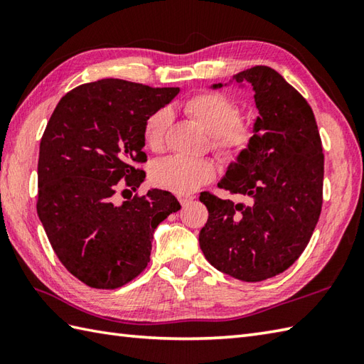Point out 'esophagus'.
<instances>
[{
	"label": "esophagus",
	"instance_id": "34e87169",
	"mask_svg": "<svg viewBox=\"0 0 364 364\" xmlns=\"http://www.w3.org/2000/svg\"><path fill=\"white\" fill-rule=\"evenodd\" d=\"M178 200H180V203H181V206L184 208V206H188L192 200H194V197H189V196H180L178 197Z\"/></svg>",
	"mask_w": 364,
	"mask_h": 364
}]
</instances>
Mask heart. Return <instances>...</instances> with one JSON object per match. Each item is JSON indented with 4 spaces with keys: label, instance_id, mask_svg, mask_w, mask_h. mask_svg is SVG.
<instances>
[{
    "label": "heart",
    "instance_id": "1",
    "mask_svg": "<svg viewBox=\"0 0 364 364\" xmlns=\"http://www.w3.org/2000/svg\"><path fill=\"white\" fill-rule=\"evenodd\" d=\"M184 111L213 137L214 149L220 153L230 156L237 154L250 142L253 134L250 122L237 119V107L227 97L214 92H202L184 103ZM170 120L172 115L167 109H159L150 115L144 128L145 145L149 149H161ZM213 176L214 167L211 162L183 156H172L158 162L151 173L158 186L183 196L192 194Z\"/></svg>",
    "mask_w": 364,
    "mask_h": 364
}]
</instances>
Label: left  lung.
Instances as JSON below:
<instances>
[{
  "instance_id": "left-lung-1",
  "label": "left lung",
  "mask_w": 364,
  "mask_h": 364,
  "mask_svg": "<svg viewBox=\"0 0 364 364\" xmlns=\"http://www.w3.org/2000/svg\"><path fill=\"white\" fill-rule=\"evenodd\" d=\"M233 82L250 84L258 115L218 186L245 202L200 196L210 215L198 242L220 272L262 282L294 264L310 241L322 208L323 154L310 105L280 73L257 65L210 89Z\"/></svg>"
}]
</instances>
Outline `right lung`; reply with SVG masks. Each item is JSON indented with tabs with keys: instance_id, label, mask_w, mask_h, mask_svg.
Here are the masks:
<instances>
[{
	"instance_id": "add662e5",
	"label": "right lung",
	"mask_w": 364,
	"mask_h": 364,
	"mask_svg": "<svg viewBox=\"0 0 364 364\" xmlns=\"http://www.w3.org/2000/svg\"><path fill=\"white\" fill-rule=\"evenodd\" d=\"M180 87L105 78L60 98L41 141L37 214L54 253L78 280L115 289L150 261L153 233L180 210L167 191L115 203L122 186L145 181L144 128ZM128 191V189H125Z\"/></svg>"
}]
</instances>
